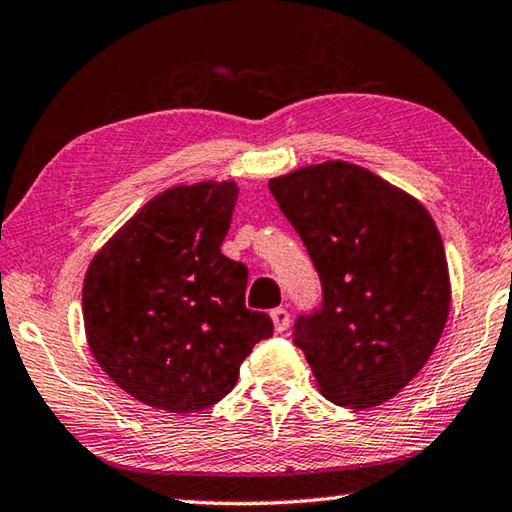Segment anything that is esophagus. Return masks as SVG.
<instances>
[{"label": "esophagus", "instance_id": "obj_1", "mask_svg": "<svg viewBox=\"0 0 512 512\" xmlns=\"http://www.w3.org/2000/svg\"><path fill=\"white\" fill-rule=\"evenodd\" d=\"M271 319H273V328L275 332H285L289 328V312L285 307H275L271 312Z\"/></svg>", "mask_w": 512, "mask_h": 512}]
</instances>
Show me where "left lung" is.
<instances>
[{"mask_svg": "<svg viewBox=\"0 0 512 512\" xmlns=\"http://www.w3.org/2000/svg\"><path fill=\"white\" fill-rule=\"evenodd\" d=\"M269 189L323 289L319 310L298 316L294 344L328 401L383 405L431 358L449 316L435 221L419 200L339 159L273 177Z\"/></svg>", "mask_w": 512, "mask_h": 512, "instance_id": "8db88e82", "label": "left lung"}]
</instances>
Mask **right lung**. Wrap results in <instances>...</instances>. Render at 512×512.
<instances>
[{
    "label": "right lung",
    "instance_id": "obj_1",
    "mask_svg": "<svg viewBox=\"0 0 512 512\" xmlns=\"http://www.w3.org/2000/svg\"><path fill=\"white\" fill-rule=\"evenodd\" d=\"M237 198L230 180L166 189L88 266V346L136 401L175 415L212 408L253 346L273 335L269 314L246 307L248 269L221 253Z\"/></svg>",
    "mask_w": 512,
    "mask_h": 512
}]
</instances>
